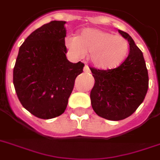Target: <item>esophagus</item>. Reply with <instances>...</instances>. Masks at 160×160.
<instances>
[{"label":"esophagus","instance_id":"34e87169","mask_svg":"<svg viewBox=\"0 0 160 160\" xmlns=\"http://www.w3.org/2000/svg\"><path fill=\"white\" fill-rule=\"evenodd\" d=\"M84 72L87 73V74L90 73V70L88 65H85V67H84Z\"/></svg>","mask_w":160,"mask_h":160}]
</instances>
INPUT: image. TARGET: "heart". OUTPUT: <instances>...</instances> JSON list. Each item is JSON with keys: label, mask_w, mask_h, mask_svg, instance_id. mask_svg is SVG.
Returning <instances> with one entry per match:
<instances>
[{"label": "heart", "mask_w": 160, "mask_h": 160, "mask_svg": "<svg viewBox=\"0 0 160 160\" xmlns=\"http://www.w3.org/2000/svg\"><path fill=\"white\" fill-rule=\"evenodd\" d=\"M66 52L73 59H80L89 52V59L95 67L109 70L118 67L129 54L126 39L95 28H85L79 36H68L64 41Z\"/></svg>", "instance_id": "heart-1"}]
</instances>
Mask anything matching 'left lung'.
I'll use <instances>...</instances> for the list:
<instances>
[{
    "label": "left lung",
    "mask_w": 160,
    "mask_h": 160,
    "mask_svg": "<svg viewBox=\"0 0 160 160\" xmlns=\"http://www.w3.org/2000/svg\"><path fill=\"white\" fill-rule=\"evenodd\" d=\"M129 45L124 62L111 70L90 68L95 78L90 92L94 111L104 119L121 120L130 116L141 105L149 87L144 55L129 34L118 30Z\"/></svg>",
    "instance_id": "1"
}]
</instances>
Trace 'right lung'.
<instances>
[{"instance_id": "add662e5", "label": "right lung", "mask_w": 160, "mask_h": 160, "mask_svg": "<svg viewBox=\"0 0 160 160\" xmlns=\"http://www.w3.org/2000/svg\"><path fill=\"white\" fill-rule=\"evenodd\" d=\"M66 21H52L33 31L19 49L13 84L22 106L40 119L65 112L84 64L66 58Z\"/></svg>"}]
</instances>
